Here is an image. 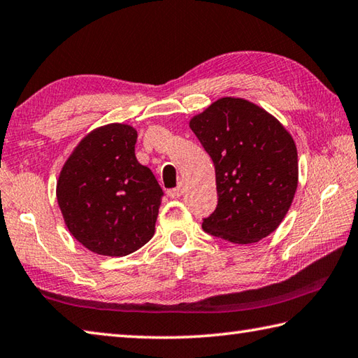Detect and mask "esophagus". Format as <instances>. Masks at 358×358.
<instances>
[{
  "label": "esophagus",
  "instance_id": "1",
  "mask_svg": "<svg viewBox=\"0 0 358 358\" xmlns=\"http://www.w3.org/2000/svg\"><path fill=\"white\" fill-rule=\"evenodd\" d=\"M181 191H183V187L177 186V187H173V189H169L167 191V196L171 197V199H178L181 196Z\"/></svg>",
  "mask_w": 358,
  "mask_h": 358
}]
</instances>
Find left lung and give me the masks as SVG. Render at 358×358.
Returning <instances> with one entry per match:
<instances>
[{"label": "left lung", "mask_w": 358, "mask_h": 358, "mask_svg": "<svg viewBox=\"0 0 358 358\" xmlns=\"http://www.w3.org/2000/svg\"><path fill=\"white\" fill-rule=\"evenodd\" d=\"M189 127L216 171L217 206L203 230L235 244L269 236L287 216L297 189V150L274 115L224 96L194 115Z\"/></svg>", "instance_id": "1"}]
</instances>
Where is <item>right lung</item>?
I'll list each match as a JSON object with an SVG mask.
<instances>
[{"mask_svg": "<svg viewBox=\"0 0 358 358\" xmlns=\"http://www.w3.org/2000/svg\"><path fill=\"white\" fill-rule=\"evenodd\" d=\"M136 141L138 131L125 123L95 128L71 152L57 180L69 231L99 255H129L155 233L164 192L136 159Z\"/></svg>", "mask_w": 358, "mask_h": 358, "instance_id": "obj_1", "label": "right lung"}]
</instances>
